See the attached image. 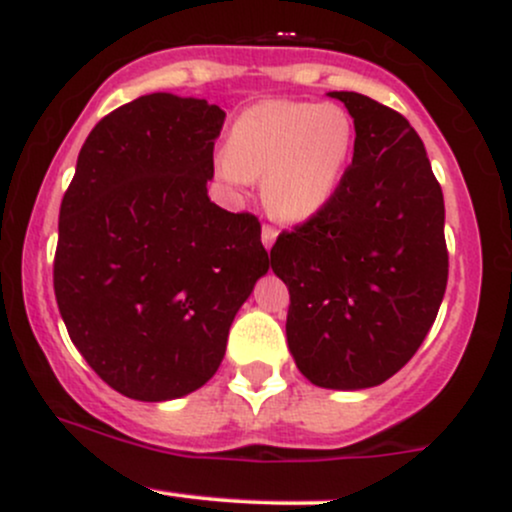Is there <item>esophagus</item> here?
Masks as SVG:
<instances>
[{
    "mask_svg": "<svg viewBox=\"0 0 512 512\" xmlns=\"http://www.w3.org/2000/svg\"><path fill=\"white\" fill-rule=\"evenodd\" d=\"M276 236H279V231H276L274 226H262V245H264V248L272 250Z\"/></svg>",
    "mask_w": 512,
    "mask_h": 512,
    "instance_id": "1",
    "label": "esophagus"
}]
</instances>
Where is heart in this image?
Instances as JSON below:
<instances>
[{"label": "heart", "instance_id": "heart-1", "mask_svg": "<svg viewBox=\"0 0 512 512\" xmlns=\"http://www.w3.org/2000/svg\"><path fill=\"white\" fill-rule=\"evenodd\" d=\"M354 144V117L342 105L262 101L233 120L216 170L231 185L262 178L269 214L303 223L337 197Z\"/></svg>", "mask_w": 512, "mask_h": 512}]
</instances>
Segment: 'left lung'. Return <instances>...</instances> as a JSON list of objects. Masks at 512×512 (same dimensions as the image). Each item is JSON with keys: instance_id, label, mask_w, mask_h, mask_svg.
I'll use <instances>...</instances> for the list:
<instances>
[{"instance_id": "obj_1", "label": "left lung", "mask_w": 512, "mask_h": 512, "mask_svg": "<svg viewBox=\"0 0 512 512\" xmlns=\"http://www.w3.org/2000/svg\"><path fill=\"white\" fill-rule=\"evenodd\" d=\"M327 96L354 117V161L320 214L281 233L286 339L305 378L330 390L385 383L436 320L448 284L445 204L424 142L402 115L354 91Z\"/></svg>"}]
</instances>
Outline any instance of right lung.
<instances>
[{"label": "right lung", "instance_id": "1", "mask_svg": "<svg viewBox=\"0 0 512 512\" xmlns=\"http://www.w3.org/2000/svg\"><path fill=\"white\" fill-rule=\"evenodd\" d=\"M226 113L149 93L86 137L60 207L55 298L69 337L113 390L190 395L216 373L269 257L260 221L207 195Z\"/></svg>", "mask_w": 512, "mask_h": 512}]
</instances>
